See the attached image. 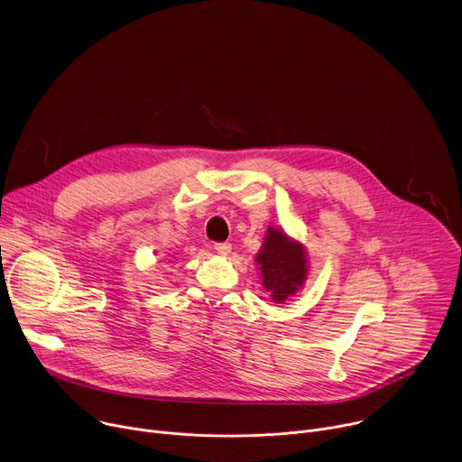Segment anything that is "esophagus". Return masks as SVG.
<instances>
[{
  "instance_id": "1",
  "label": "esophagus",
  "mask_w": 462,
  "mask_h": 462,
  "mask_svg": "<svg viewBox=\"0 0 462 462\" xmlns=\"http://www.w3.org/2000/svg\"><path fill=\"white\" fill-rule=\"evenodd\" d=\"M214 248H216V252L219 255H228L232 252V245L230 243H217Z\"/></svg>"
}]
</instances>
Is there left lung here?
I'll list each match as a JSON object with an SVG mask.
<instances>
[{"instance_id":"obj_1","label":"left lung","mask_w":462,"mask_h":462,"mask_svg":"<svg viewBox=\"0 0 462 462\" xmlns=\"http://www.w3.org/2000/svg\"><path fill=\"white\" fill-rule=\"evenodd\" d=\"M255 261L261 285L274 303H285L307 282V252L300 241L289 237L282 228L269 226Z\"/></svg>"}]
</instances>
